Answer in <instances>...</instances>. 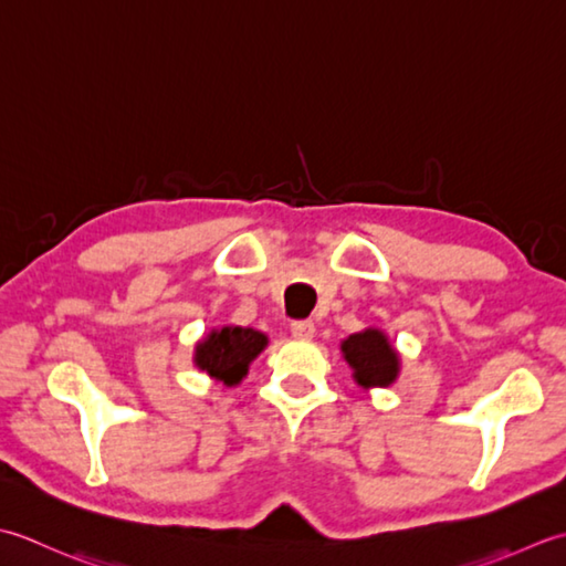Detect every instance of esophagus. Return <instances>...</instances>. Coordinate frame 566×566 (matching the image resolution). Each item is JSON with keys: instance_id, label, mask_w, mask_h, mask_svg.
Masks as SVG:
<instances>
[{"instance_id": "esophagus-1", "label": "esophagus", "mask_w": 566, "mask_h": 566, "mask_svg": "<svg viewBox=\"0 0 566 566\" xmlns=\"http://www.w3.org/2000/svg\"><path fill=\"white\" fill-rule=\"evenodd\" d=\"M295 339H313L315 337V322L313 319H297L291 325Z\"/></svg>"}]
</instances>
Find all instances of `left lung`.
I'll return each mask as SVG.
<instances>
[{
    "mask_svg": "<svg viewBox=\"0 0 566 566\" xmlns=\"http://www.w3.org/2000/svg\"><path fill=\"white\" fill-rule=\"evenodd\" d=\"M344 361L352 366L354 380L364 388H386L400 374L398 352L380 329L368 327L342 342Z\"/></svg>",
    "mask_w": 566,
    "mask_h": 566,
    "instance_id": "8db88e82",
    "label": "left lung"
}]
</instances>
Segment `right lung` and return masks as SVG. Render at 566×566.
Segmentation results:
<instances>
[{
    "label": "right lung",
    "mask_w": 566,
    "mask_h": 566,
    "mask_svg": "<svg viewBox=\"0 0 566 566\" xmlns=\"http://www.w3.org/2000/svg\"><path fill=\"white\" fill-rule=\"evenodd\" d=\"M269 337L251 327L212 329L195 347V366L224 386H237L247 376L249 364L266 349Z\"/></svg>",
    "instance_id": "obj_1"
}]
</instances>
